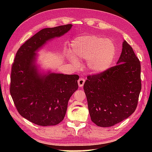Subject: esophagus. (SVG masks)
<instances>
[{"instance_id": "obj_1", "label": "esophagus", "mask_w": 152, "mask_h": 152, "mask_svg": "<svg viewBox=\"0 0 152 152\" xmlns=\"http://www.w3.org/2000/svg\"><path fill=\"white\" fill-rule=\"evenodd\" d=\"M84 83H85V79L84 78H80L78 80V83L79 87H82L83 86V84H84Z\"/></svg>"}]
</instances>
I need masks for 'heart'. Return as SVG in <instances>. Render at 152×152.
I'll return each instance as SVG.
<instances>
[{
  "mask_svg": "<svg viewBox=\"0 0 152 152\" xmlns=\"http://www.w3.org/2000/svg\"><path fill=\"white\" fill-rule=\"evenodd\" d=\"M70 51L72 56L69 58L76 66L80 63L76 57L87 60V66L92 73L104 72L114 61L116 49L114 42L107 38L96 35L81 37L72 41Z\"/></svg>",
  "mask_w": 152,
  "mask_h": 152,
  "instance_id": "b5f03b06",
  "label": "heart"
}]
</instances>
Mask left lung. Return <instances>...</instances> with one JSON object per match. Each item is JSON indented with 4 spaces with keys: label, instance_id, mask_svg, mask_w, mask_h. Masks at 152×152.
<instances>
[{
    "label": "left lung",
    "instance_id": "1",
    "mask_svg": "<svg viewBox=\"0 0 152 152\" xmlns=\"http://www.w3.org/2000/svg\"><path fill=\"white\" fill-rule=\"evenodd\" d=\"M117 65L87 76L83 89L91 121L112 127L133 114L142 88L140 63L125 40Z\"/></svg>",
    "mask_w": 152,
    "mask_h": 152
}]
</instances>
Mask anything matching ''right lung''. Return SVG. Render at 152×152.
Returning a JSON list of instances; mask_svg holds the SVG:
<instances>
[{
  "instance_id": "obj_1",
  "label": "right lung",
  "mask_w": 152,
  "mask_h": 152,
  "mask_svg": "<svg viewBox=\"0 0 152 152\" xmlns=\"http://www.w3.org/2000/svg\"><path fill=\"white\" fill-rule=\"evenodd\" d=\"M72 25L42 29L19 48L12 65L10 92L19 114L40 126L63 120L70 96L78 89L77 74L50 73L41 77L34 66L35 51L46 41L67 33Z\"/></svg>"
}]
</instances>
